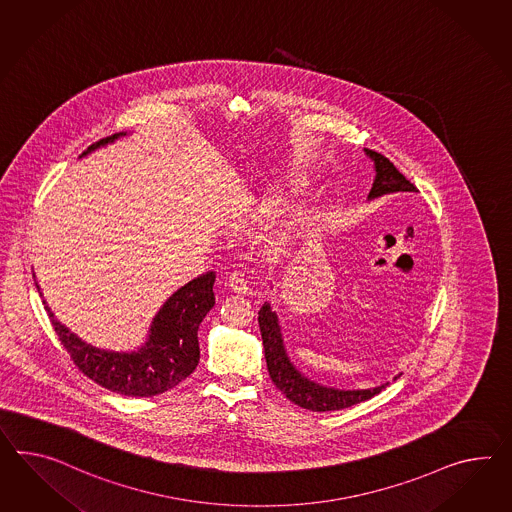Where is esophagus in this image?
Returning <instances> with one entry per match:
<instances>
[{"label":"esophagus","instance_id":"esophagus-1","mask_svg":"<svg viewBox=\"0 0 512 512\" xmlns=\"http://www.w3.org/2000/svg\"><path fill=\"white\" fill-rule=\"evenodd\" d=\"M228 286L230 289L237 293V295H247L249 293V280H247V276L245 273H241V271H234L230 278H228Z\"/></svg>","mask_w":512,"mask_h":512}]
</instances>
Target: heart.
Wrapping results in <instances>:
<instances>
[{"label": "heart", "instance_id": "b5f03b06", "mask_svg": "<svg viewBox=\"0 0 512 512\" xmlns=\"http://www.w3.org/2000/svg\"><path fill=\"white\" fill-rule=\"evenodd\" d=\"M273 198H276V197L267 198V200H265V202H267V204H260V206H263V208H265V206H271V204H273V202H275V200H273Z\"/></svg>", "mask_w": 512, "mask_h": 512}]
</instances>
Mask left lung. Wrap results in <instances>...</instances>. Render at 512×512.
Here are the masks:
<instances>
[{
  "label": "left lung",
  "instance_id": "1",
  "mask_svg": "<svg viewBox=\"0 0 512 512\" xmlns=\"http://www.w3.org/2000/svg\"><path fill=\"white\" fill-rule=\"evenodd\" d=\"M364 152L375 163V172H377L373 187L367 195L369 200L390 195V193H416V185L410 184L407 178L395 169L390 159L384 158L382 154L369 148H364ZM258 323L262 332L263 351H265L269 377L275 382L276 388L286 395L291 403L299 407L314 410V412L341 410V408L353 407L371 399L373 395L380 394L388 386L386 382L367 390H338V388H328L319 382H314L304 377L301 371L291 364L282 340L278 317L271 310L269 302H265L260 308Z\"/></svg>",
  "mask_w": 512,
  "mask_h": 512
}]
</instances>
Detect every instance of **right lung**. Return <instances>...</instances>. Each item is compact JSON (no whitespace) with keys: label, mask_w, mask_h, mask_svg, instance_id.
Listing matches in <instances>:
<instances>
[{"label":"right lung","mask_w":512,"mask_h":512,"mask_svg":"<svg viewBox=\"0 0 512 512\" xmlns=\"http://www.w3.org/2000/svg\"><path fill=\"white\" fill-rule=\"evenodd\" d=\"M124 135L126 132H120L100 139L79 158ZM213 282L215 273L210 271L174 291L152 319L145 345L132 353L92 347L57 321L48 302H42L59 340L83 375L117 394L152 397L178 386L198 366V327L215 304ZM37 289L40 291L39 284Z\"/></svg>","instance_id":"add662e5"}]
</instances>
